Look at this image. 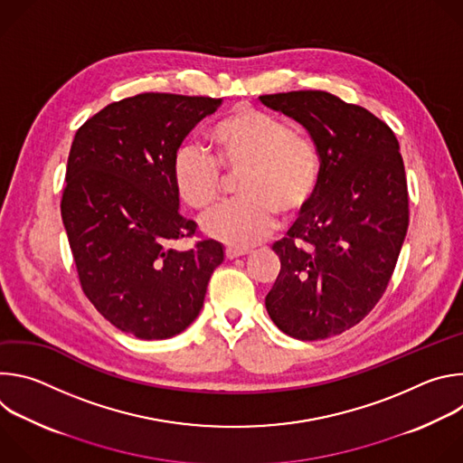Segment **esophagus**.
Masks as SVG:
<instances>
[{"instance_id":"34e87169","label":"esophagus","mask_w":463,"mask_h":463,"mask_svg":"<svg viewBox=\"0 0 463 463\" xmlns=\"http://www.w3.org/2000/svg\"><path fill=\"white\" fill-rule=\"evenodd\" d=\"M250 250L249 249H238V247H227L225 249V256L229 258V260H232V258H240V256H245V254H249Z\"/></svg>"}]
</instances>
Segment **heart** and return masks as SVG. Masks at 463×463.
Listing matches in <instances>:
<instances>
[{"label": "heart", "mask_w": 463, "mask_h": 463, "mask_svg": "<svg viewBox=\"0 0 463 463\" xmlns=\"http://www.w3.org/2000/svg\"><path fill=\"white\" fill-rule=\"evenodd\" d=\"M213 157L183 146L172 159V184L192 211L207 213L223 194L225 177L240 175L241 200L203 220V231L223 243L250 247L268 238L282 218L289 225L313 207L322 163L317 143L279 115L236 104L209 131Z\"/></svg>", "instance_id": "heart-1"}]
</instances>
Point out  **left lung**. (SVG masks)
<instances>
[{
    "label": "left lung",
    "instance_id": "left-lung-1",
    "mask_svg": "<svg viewBox=\"0 0 463 463\" xmlns=\"http://www.w3.org/2000/svg\"><path fill=\"white\" fill-rule=\"evenodd\" d=\"M300 122L322 163L313 207L273 243L280 273L266 297L289 337L320 341L359 324L383 297L409 229L400 143L386 122L327 91L261 95Z\"/></svg>",
    "mask_w": 463,
    "mask_h": 463
}]
</instances>
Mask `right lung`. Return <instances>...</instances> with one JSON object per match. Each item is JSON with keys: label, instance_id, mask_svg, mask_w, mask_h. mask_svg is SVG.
Wrapping results in <instances>:
<instances>
[{"label": "right lung", "instance_id": "add662e5", "mask_svg": "<svg viewBox=\"0 0 463 463\" xmlns=\"http://www.w3.org/2000/svg\"><path fill=\"white\" fill-rule=\"evenodd\" d=\"M220 104L141 93L108 104L75 134L60 211L79 280L97 311L137 339H168L190 326L223 261L214 240L170 247L200 234L177 211L174 154Z\"/></svg>", "mask_w": 463, "mask_h": 463}]
</instances>
